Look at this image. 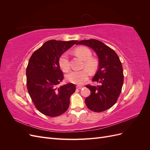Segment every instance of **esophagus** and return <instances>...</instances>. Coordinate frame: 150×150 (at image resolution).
<instances>
[{"mask_svg": "<svg viewBox=\"0 0 150 150\" xmlns=\"http://www.w3.org/2000/svg\"><path fill=\"white\" fill-rule=\"evenodd\" d=\"M83 88V86H76V88L78 89H81Z\"/></svg>", "mask_w": 150, "mask_h": 150, "instance_id": "34e87169", "label": "esophagus"}]
</instances>
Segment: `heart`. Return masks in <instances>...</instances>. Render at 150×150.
I'll return each instance as SVG.
<instances>
[{
  "instance_id": "b5f03b06",
  "label": "heart",
  "mask_w": 150,
  "mask_h": 150,
  "mask_svg": "<svg viewBox=\"0 0 150 150\" xmlns=\"http://www.w3.org/2000/svg\"><path fill=\"white\" fill-rule=\"evenodd\" d=\"M76 54L84 60L83 67L87 69H84L81 71H73L68 73L66 78L69 82L76 84H82L88 80L90 75L89 70L91 72L96 69L98 66L97 61L93 58H91L92 53L90 49L86 47H79L74 51ZM59 66L64 72H67L70 69L69 56L67 52L62 54L58 60Z\"/></svg>"
}]
</instances>
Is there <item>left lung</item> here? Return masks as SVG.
I'll use <instances>...</instances> for the list:
<instances>
[{"label":"left lung","instance_id":"obj_1","mask_svg":"<svg viewBox=\"0 0 150 150\" xmlns=\"http://www.w3.org/2000/svg\"><path fill=\"white\" fill-rule=\"evenodd\" d=\"M76 44L92 48L99 59L98 69L92 80L101 86L86 85L91 91L85 99L86 106L94 112L106 111L116 103L123 84V70L120 58L114 50L96 39L80 40Z\"/></svg>","mask_w":150,"mask_h":150}]
</instances>
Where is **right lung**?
<instances>
[{"mask_svg":"<svg viewBox=\"0 0 150 150\" xmlns=\"http://www.w3.org/2000/svg\"><path fill=\"white\" fill-rule=\"evenodd\" d=\"M78 40H50L32 54L26 69L27 88L35 108L44 115L56 117L65 112L76 90L74 84L57 87L64 76L58 60Z\"/></svg>","mask_w":150,"mask_h":150,"instance_id":"1","label":"right lung"}]
</instances>
